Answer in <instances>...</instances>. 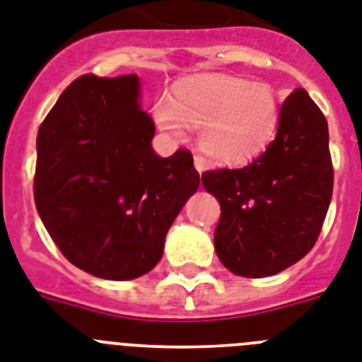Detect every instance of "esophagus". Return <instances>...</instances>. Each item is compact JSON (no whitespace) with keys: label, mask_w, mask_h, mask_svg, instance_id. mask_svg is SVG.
<instances>
[{"label":"esophagus","mask_w":362,"mask_h":362,"mask_svg":"<svg viewBox=\"0 0 362 362\" xmlns=\"http://www.w3.org/2000/svg\"><path fill=\"white\" fill-rule=\"evenodd\" d=\"M195 169H197V173H199V175H202V173L206 171L208 169V161L204 160V158H202V156H195Z\"/></svg>","instance_id":"obj_1"}]
</instances>
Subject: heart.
<instances>
[{
    "label": "heart",
    "mask_w": 362,
    "mask_h": 362,
    "mask_svg": "<svg viewBox=\"0 0 362 362\" xmlns=\"http://www.w3.org/2000/svg\"><path fill=\"white\" fill-rule=\"evenodd\" d=\"M156 124L184 137L187 124L199 128V146L211 160L242 165L272 145L281 122L277 90L264 81L238 76H206L176 87L154 105Z\"/></svg>",
    "instance_id": "1"
}]
</instances>
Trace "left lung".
Segmentation results:
<instances>
[{
  "mask_svg": "<svg viewBox=\"0 0 362 362\" xmlns=\"http://www.w3.org/2000/svg\"><path fill=\"white\" fill-rule=\"evenodd\" d=\"M202 186L221 206L214 245L223 266L247 279L284 272L314 247L333 195L324 113L296 89L266 152L243 169L206 171Z\"/></svg>",
  "mask_w": 362,
  "mask_h": 362,
  "instance_id": "1",
  "label": "left lung"
}]
</instances>
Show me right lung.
I'll list each match as a JSON object with an SVG mask.
<instances>
[{
	"instance_id": "obj_1",
	"label": "right lung",
	"mask_w": 362,
	"mask_h": 362,
	"mask_svg": "<svg viewBox=\"0 0 362 362\" xmlns=\"http://www.w3.org/2000/svg\"><path fill=\"white\" fill-rule=\"evenodd\" d=\"M135 74L81 76L38 128L35 204L69 262L130 281L160 262L176 216L199 189L187 151L161 158Z\"/></svg>"
}]
</instances>
